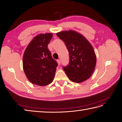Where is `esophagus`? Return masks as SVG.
<instances>
[{
	"label": "esophagus",
	"instance_id": "34e87169",
	"mask_svg": "<svg viewBox=\"0 0 122 122\" xmlns=\"http://www.w3.org/2000/svg\"><path fill=\"white\" fill-rule=\"evenodd\" d=\"M57 62L58 65H61V60H60V59H58V60H57Z\"/></svg>",
	"mask_w": 122,
	"mask_h": 122
}]
</instances>
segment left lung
Returning a JSON list of instances; mask_svg holds the SVG:
<instances>
[{"label":"left lung","instance_id":"obj_1","mask_svg":"<svg viewBox=\"0 0 122 122\" xmlns=\"http://www.w3.org/2000/svg\"><path fill=\"white\" fill-rule=\"evenodd\" d=\"M56 35L65 42L69 51L70 61L63 69L72 81L80 83L91 76L96 65V55L89 41L80 33L65 30Z\"/></svg>","mask_w":122,"mask_h":122}]
</instances>
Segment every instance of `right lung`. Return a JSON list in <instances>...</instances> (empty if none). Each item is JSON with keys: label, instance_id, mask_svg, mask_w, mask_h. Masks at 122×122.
<instances>
[{"label": "right lung", "instance_id": "obj_1", "mask_svg": "<svg viewBox=\"0 0 122 122\" xmlns=\"http://www.w3.org/2000/svg\"><path fill=\"white\" fill-rule=\"evenodd\" d=\"M52 36L51 33L36 36L25 50L23 68L26 76L32 84L46 86L53 81L57 64L48 48Z\"/></svg>", "mask_w": 122, "mask_h": 122}]
</instances>
